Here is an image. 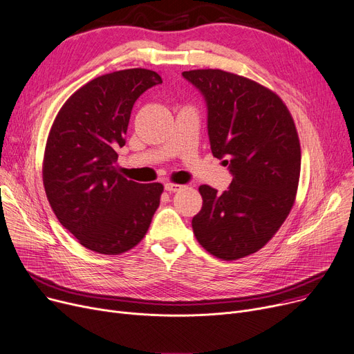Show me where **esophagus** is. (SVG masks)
Instances as JSON below:
<instances>
[{
	"mask_svg": "<svg viewBox=\"0 0 354 354\" xmlns=\"http://www.w3.org/2000/svg\"><path fill=\"white\" fill-rule=\"evenodd\" d=\"M164 189H165V192H169V193H176V192H178V190L183 189V185H180V184H173V183H165V184H164Z\"/></svg>",
	"mask_w": 354,
	"mask_h": 354,
	"instance_id": "obj_1",
	"label": "esophagus"
}]
</instances>
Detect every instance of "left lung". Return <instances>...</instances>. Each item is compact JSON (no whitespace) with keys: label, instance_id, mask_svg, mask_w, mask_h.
<instances>
[{"label":"left lung","instance_id":"left-lung-1","mask_svg":"<svg viewBox=\"0 0 354 354\" xmlns=\"http://www.w3.org/2000/svg\"><path fill=\"white\" fill-rule=\"evenodd\" d=\"M183 77L203 94L212 153L233 176L223 194L200 185L193 232L210 254L237 260L266 245L292 210L301 164L297 130L281 98L253 80L212 68Z\"/></svg>","mask_w":354,"mask_h":354}]
</instances>
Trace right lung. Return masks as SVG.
<instances>
[{
    "mask_svg": "<svg viewBox=\"0 0 354 354\" xmlns=\"http://www.w3.org/2000/svg\"><path fill=\"white\" fill-rule=\"evenodd\" d=\"M151 70L130 68L97 77L58 111L43 164L47 198L58 221L90 250L121 254L147 233L162 184H140L120 174L137 98L161 84Z\"/></svg>",
    "mask_w": 354,
    "mask_h": 354,
    "instance_id": "right-lung-1",
    "label": "right lung"
}]
</instances>
